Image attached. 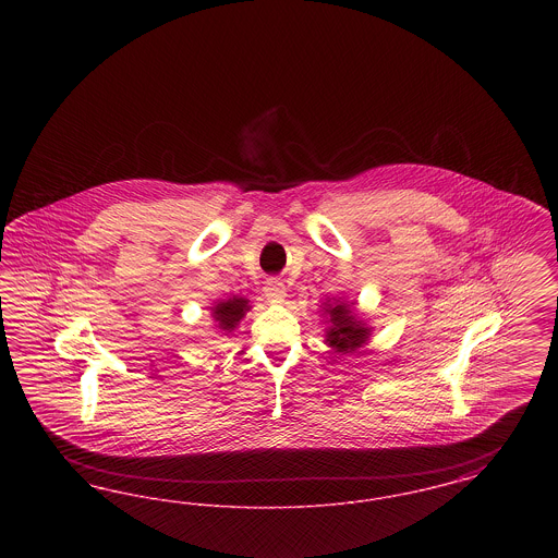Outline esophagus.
Masks as SVG:
<instances>
[{
    "mask_svg": "<svg viewBox=\"0 0 558 558\" xmlns=\"http://www.w3.org/2000/svg\"><path fill=\"white\" fill-rule=\"evenodd\" d=\"M264 292H266L267 301H271V303H282L287 296V289L280 278H269L264 287Z\"/></svg>",
    "mask_w": 558,
    "mask_h": 558,
    "instance_id": "obj_1",
    "label": "esophagus"
}]
</instances>
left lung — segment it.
Wrapping results in <instances>:
<instances>
[{
	"label": "left lung",
	"mask_w": 558,
	"mask_h": 558,
	"mask_svg": "<svg viewBox=\"0 0 558 558\" xmlns=\"http://www.w3.org/2000/svg\"><path fill=\"white\" fill-rule=\"evenodd\" d=\"M330 314L332 328L328 330V343L335 347L337 351H353L355 347L362 345L368 337V328L357 324L353 319V314L347 305H337L326 310Z\"/></svg>",
	"instance_id": "1"
}]
</instances>
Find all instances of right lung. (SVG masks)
<instances>
[{"label":"right lung","instance_id":"add662e5","mask_svg":"<svg viewBox=\"0 0 558 558\" xmlns=\"http://www.w3.org/2000/svg\"><path fill=\"white\" fill-rule=\"evenodd\" d=\"M244 312H248V301L246 299H228V301H221L215 310H213V314H215V319L219 322V328H223V330H234L236 328V324H239L240 318L244 316Z\"/></svg>","mask_w":558,"mask_h":558}]
</instances>
